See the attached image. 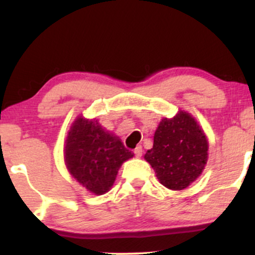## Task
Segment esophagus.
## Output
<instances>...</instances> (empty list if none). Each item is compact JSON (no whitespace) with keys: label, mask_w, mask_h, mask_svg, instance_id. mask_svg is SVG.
<instances>
[{"label":"esophagus","mask_w":255,"mask_h":255,"mask_svg":"<svg viewBox=\"0 0 255 255\" xmlns=\"http://www.w3.org/2000/svg\"><path fill=\"white\" fill-rule=\"evenodd\" d=\"M142 152H144V150H142V146L141 145H137L135 147V150H134V153H135L136 157H141L142 156Z\"/></svg>","instance_id":"34e87169"}]
</instances>
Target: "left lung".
I'll use <instances>...</instances> for the list:
<instances>
[{"label": "left lung", "instance_id": "1", "mask_svg": "<svg viewBox=\"0 0 255 255\" xmlns=\"http://www.w3.org/2000/svg\"><path fill=\"white\" fill-rule=\"evenodd\" d=\"M160 183L182 191L203 172L209 158V141L189 113L178 110L172 119H162L153 136V147L144 156Z\"/></svg>", "mask_w": 255, "mask_h": 255}]
</instances>
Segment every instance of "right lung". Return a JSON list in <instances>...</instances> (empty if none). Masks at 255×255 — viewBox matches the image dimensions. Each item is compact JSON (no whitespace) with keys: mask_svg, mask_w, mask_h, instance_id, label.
I'll return each mask as SVG.
<instances>
[{"mask_svg":"<svg viewBox=\"0 0 255 255\" xmlns=\"http://www.w3.org/2000/svg\"><path fill=\"white\" fill-rule=\"evenodd\" d=\"M63 157L67 170L77 182L93 194L102 195L110 191L119 169L134 153L97 119L79 115L67 134Z\"/></svg>","mask_w":255,"mask_h":255,"instance_id":"obj_1","label":"right lung"}]
</instances>
